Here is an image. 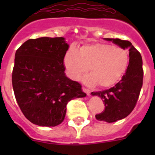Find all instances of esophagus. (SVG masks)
Returning a JSON list of instances; mask_svg holds the SVG:
<instances>
[{
  "label": "esophagus",
  "instance_id": "esophagus-1",
  "mask_svg": "<svg viewBox=\"0 0 155 155\" xmlns=\"http://www.w3.org/2000/svg\"><path fill=\"white\" fill-rule=\"evenodd\" d=\"M82 91H83L85 92V93H86V94H87V96H89V95H90L91 91H90V90H89V89H87V87H82Z\"/></svg>",
  "mask_w": 155,
  "mask_h": 155
}]
</instances>
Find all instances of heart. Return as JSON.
<instances>
[{
	"instance_id": "obj_1",
	"label": "heart",
	"mask_w": 155,
	"mask_h": 155,
	"mask_svg": "<svg viewBox=\"0 0 155 155\" xmlns=\"http://www.w3.org/2000/svg\"><path fill=\"white\" fill-rule=\"evenodd\" d=\"M129 62V52L125 48L101 43L84 45L79 50L70 48L64 58L72 79H79L88 68L91 73L84 76L83 82L88 85L98 84L100 87L115 85L125 74Z\"/></svg>"
}]
</instances>
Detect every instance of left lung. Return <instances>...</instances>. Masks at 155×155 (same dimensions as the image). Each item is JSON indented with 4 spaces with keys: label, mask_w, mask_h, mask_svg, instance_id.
Segmentation results:
<instances>
[{
    "label": "left lung",
    "mask_w": 155,
    "mask_h": 155,
    "mask_svg": "<svg viewBox=\"0 0 155 155\" xmlns=\"http://www.w3.org/2000/svg\"><path fill=\"white\" fill-rule=\"evenodd\" d=\"M117 46L129 50L130 62L125 74L114 87L102 91L91 92L92 96H97L104 102V112L95 115L98 121L115 122L126 118L137 104L143 86V59L140 53L127 40L104 38Z\"/></svg>",
    "instance_id": "obj_1"
}]
</instances>
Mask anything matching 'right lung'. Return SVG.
Listing matches in <instances>:
<instances>
[{"label":"right lung","mask_w":155,"mask_h":155,"mask_svg":"<svg viewBox=\"0 0 155 155\" xmlns=\"http://www.w3.org/2000/svg\"><path fill=\"white\" fill-rule=\"evenodd\" d=\"M68 48L64 37H40L30 39L16 50L12 87L21 112L33 124L58 125L69 101L86 96L80 84L64 73Z\"/></svg>","instance_id":"1"}]
</instances>
